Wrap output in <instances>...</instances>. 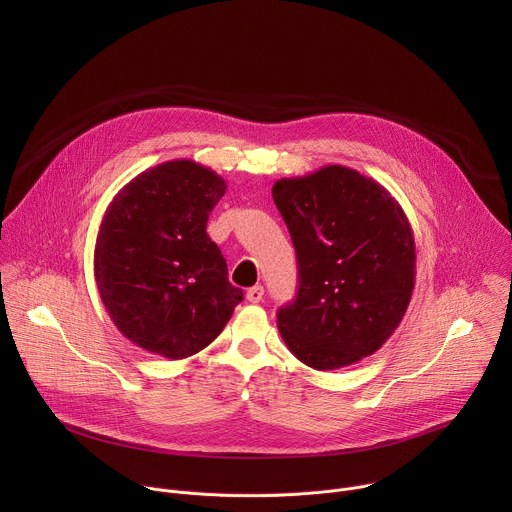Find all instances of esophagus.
<instances>
[{"mask_svg":"<svg viewBox=\"0 0 512 512\" xmlns=\"http://www.w3.org/2000/svg\"><path fill=\"white\" fill-rule=\"evenodd\" d=\"M247 300L251 304H259L263 300V285H253L247 289Z\"/></svg>","mask_w":512,"mask_h":512,"instance_id":"34e87169","label":"esophagus"}]
</instances>
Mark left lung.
Returning a JSON list of instances; mask_svg holds the SVG:
<instances>
[{
	"label": "left lung",
	"mask_w": 512,
	"mask_h": 512,
	"mask_svg": "<svg viewBox=\"0 0 512 512\" xmlns=\"http://www.w3.org/2000/svg\"><path fill=\"white\" fill-rule=\"evenodd\" d=\"M271 194L298 257V296L277 312L287 348L316 371L377 352L415 285L413 231L399 202L346 166L281 178Z\"/></svg>",
	"instance_id": "left-lung-1"
}]
</instances>
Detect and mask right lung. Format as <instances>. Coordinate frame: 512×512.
<instances>
[{"label":"right lung","mask_w":512,"mask_h":512,"mask_svg":"<svg viewBox=\"0 0 512 512\" xmlns=\"http://www.w3.org/2000/svg\"><path fill=\"white\" fill-rule=\"evenodd\" d=\"M227 182L192 160L135 176L109 204L95 245V279L117 330L170 360L206 348L243 291L206 235Z\"/></svg>","instance_id":"obj_1"}]
</instances>
